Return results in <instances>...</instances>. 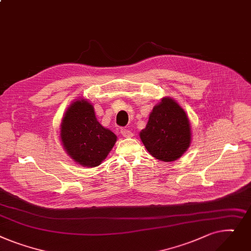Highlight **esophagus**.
<instances>
[{
    "label": "esophagus",
    "mask_w": 251,
    "mask_h": 251,
    "mask_svg": "<svg viewBox=\"0 0 251 251\" xmlns=\"http://www.w3.org/2000/svg\"><path fill=\"white\" fill-rule=\"evenodd\" d=\"M121 134L123 135V137H125V138H131L132 136V132L129 130V129H127V128H125V127H122L121 128Z\"/></svg>",
    "instance_id": "obj_1"
}]
</instances>
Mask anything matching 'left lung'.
<instances>
[{
	"mask_svg": "<svg viewBox=\"0 0 251 251\" xmlns=\"http://www.w3.org/2000/svg\"><path fill=\"white\" fill-rule=\"evenodd\" d=\"M146 149L158 160H177L188 149L191 130L185 111L174 99L164 97L154 106L148 124L140 132Z\"/></svg>",
	"mask_w": 251,
	"mask_h": 251,
	"instance_id": "1",
	"label": "left lung"
}]
</instances>
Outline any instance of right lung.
Wrapping results in <instances>:
<instances>
[{"label": "right lung", "instance_id": "right-lung-1", "mask_svg": "<svg viewBox=\"0 0 251 251\" xmlns=\"http://www.w3.org/2000/svg\"><path fill=\"white\" fill-rule=\"evenodd\" d=\"M116 139L111 130L98 123L93 105L87 100L74 101L65 112L61 140L64 149L76 163L85 167L100 165Z\"/></svg>", "mask_w": 251, "mask_h": 251}]
</instances>
